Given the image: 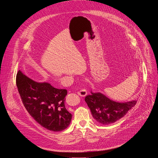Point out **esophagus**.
<instances>
[{"label": "esophagus", "instance_id": "1", "mask_svg": "<svg viewBox=\"0 0 158 158\" xmlns=\"http://www.w3.org/2000/svg\"><path fill=\"white\" fill-rule=\"evenodd\" d=\"M77 94L81 96V97H85L87 95V91L86 89L83 88V89H81L79 91L77 92Z\"/></svg>", "mask_w": 158, "mask_h": 158}]
</instances>
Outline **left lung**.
<instances>
[{"label": "left lung", "mask_w": 158, "mask_h": 158, "mask_svg": "<svg viewBox=\"0 0 158 158\" xmlns=\"http://www.w3.org/2000/svg\"><path fill=\"white\" fill-rule=\"evenodd\" d=\"M94 118L102 124L115 123L124 116L136 104V101L118 102L112 101L100 93L87 95L85 98Z\"/></svg>", "instance_id": "obj_1"}]
</instances>
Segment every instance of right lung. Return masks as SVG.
<instances>
[{
  "instance_id": "obj_1",
  "label": "right lung",
  "mask_w": 158,
  "mask_h": 158,
  "mask_svg": "<svg viewBox=\"0 0 158 158\" xmlns=\"http://www.w3.org/2000/svg\"><path fill=\"white\" fill-rule=\"evenodd\" d=\"M16 85L24 107L42 127L61 131L69 126L73 115L64 105L66 89H56L48 82H37L20 71L16 76Z\"/></svg>"
}]
</instances>
